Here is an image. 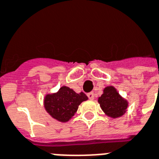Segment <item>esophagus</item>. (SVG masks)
Listing matches in <instances>:
<instances>
[{
    "mask_svg": "<svg viewBox=\"0 0 159 159\" xmlns=\"http://www.w3.org/2000/svg\"><path fill=\"white\" fill-rule=\"evenodd\" d=\"M87 96H88L89 99H91V100H93V99H94V94H93V92H90V93H89L88 94H87Z\"/></svg>",
    "mask_w": 159,
    "mask_h": 159,
    "instance_id": "1",
    "label": "esophagus"
}]
</instances>
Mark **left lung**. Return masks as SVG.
Wrapping results in <instances>:
<instances>
[{"label":"left lung","instance_id":"8db88e82","mask_svg":"<svg viewBox=\"0 0 159 159\" xmlns=\"http://www.w3.org/2000/svg\"><path fill=\"white\" fill-rule=\"evenodd\" d=\"M98 102L105 114L114 119L122 116L128 108L126 99L122 98L113 86H108L104 89V93L99 97Z\"/></svg>","mask_w":159,"mask_h":159}]
</instances>
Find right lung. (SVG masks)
Masks as SVG:
<instances>
[{
    "label": "right lung",
    "mask_w": 159,
    "mask_h": 159,
    "mask_svg": "<svg viewBox=\"0 0 159 159\" xmlns=\"http://www.w3.org/2000/svg\"><path fill=\"white\" fill-rule=\"evenodd\" d=\"M88 99L83 92L75 93L72 89L62 86L57 93L47 94L44 105L50 116L60 122L69 121L77 111L79 105Z\"/></svg>",
    "instance_id": "add662e5"
}]
</instances>
